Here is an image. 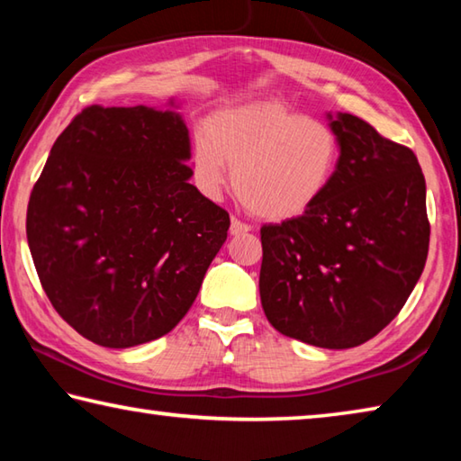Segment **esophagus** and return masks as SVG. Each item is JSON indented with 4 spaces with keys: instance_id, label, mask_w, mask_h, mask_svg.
<instances>
[{
    "instance_id": "1",
    "label": "esophagus",
    "mask_w": 461,
    "mask_h": 461,
    "mask_svg": "<svg viewBox=\"0 0 461 461\" xmlns=\"http://www.w3.org/2000/svg\"><path fill=\"white\" fill-rule=\"evenodd\" d=\"M249 230H252V228H249L248 223L236 220V217H233L231 223H230V233H231V236H241V233H248Z\"/></svg>"
}]
</instances>
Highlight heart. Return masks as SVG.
<instances>
[{"mask_svg": "<svg viewBox=\"0 0 461 461\" xmlns=\"http://www.w3.org/2000/svg\"><path fill=\"white\" fill-rule=\"evenodd\" d=\"M330 123L278 101L220 109L191 144V173L207 199L233 183L240 201L268 221L299 217L330 189L339 165Z\"/></svg>", "mask_w": 461, "mask_h": 461, "instance_id": "obj_1", "label": "heart"}]
</instances>
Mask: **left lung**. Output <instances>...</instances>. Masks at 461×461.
Segmentation results:
<instances>
[{
    "label": "left lung",
    "instance_id": "1",
    "mask_svg": "<svg viewBox=\"0 0 461 461\" xmlns=\"http://www.w3.org/2000/svg\"><path fill=\"white\" fill-rule=\"evenodd\" d=\"M327 118L341 146L338 170L309 212L262 225L260 299L286 338L348 349L399 315L431 228L415 152L352 113Z\"/></svg>",
    "mask_w": 461,
    "mask_h": 461
}]
</instances>
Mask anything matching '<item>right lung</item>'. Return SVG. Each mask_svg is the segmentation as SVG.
<instances>
[{"mask_svg": "<svg viewBox=\"0 0 461 461\" xmlns=\"http://www.w3.org/2000/svg\"><path fill=\"white\" fill-rule=\"evenodd\" d=\"M175 112L91 105L54 142L26 236L52 307L104 348L158 339L191 309L230 213L189 183Z\"/></svg>", "mask_w": 461, "mask_h": 461, "instance_id": "1", "label": "right lung"}]
</instances>
